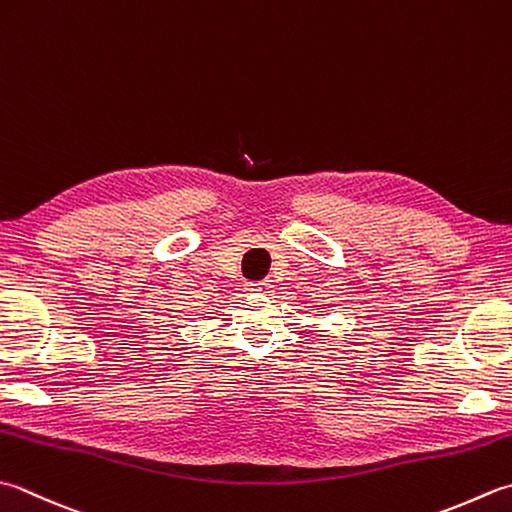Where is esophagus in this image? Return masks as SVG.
<instances>
[{
	"mask_svg": "<svg viewBox=\"0 0 512 512\" xmlns=\"http://www.w3.org/2000/svg\"><path fill=\"white\" fill-rule=\"evenodd\" d=\"M270 282L268 279H262V282H248L246 284V290H250V293H270Z\"/></svg>",
	"mask_w": 512,
	"mask_h": 512,
	"instance_id": "1",
	"label": "esophagus"
}]
</instances>
